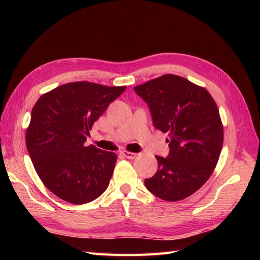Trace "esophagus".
Wrapping results in <instances>:
<instances>
[{
    "label": "esophagus",
    "mask_w": 260,
    "mask_h": 260,
    "mask_svg": "<svg viewBox=\"0 0 260 260\" xmlns=\"http://www.w3.org/2000/svg\"><path fill=\"white\" fill-rule=\"evenodd\" d=\"M121 155L125 156L126 158H129V159H133L137 156L136 153H133V152H127V151H123L121 152Z\"/></svg>",
    "instance_id": "obj_1"
}]
</instances>
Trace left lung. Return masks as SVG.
I'll use <instances>...</instances> for the list:
<instances>
[{
    "label": "left lung",
    "mask_w": 260,
    "mask_h": 260,
    "mask_svg": "<svg viewBox=\"0 0 260 260\" xmlns=\"http://www.w3.org/2000/svg\"><path fill=\"white\" fill-rule=\"evenodd\" d=\"M134 90L148 105L155 128L169 134V155L155 156L158 169L145 179L146 189L165 201L183 200L209 180L221 153L217 104L203 87L170 74Z\"/></svg>",
    "instance_id": "1"
}]
</instances>
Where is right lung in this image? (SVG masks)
<instances>
[{"label": "right lung", "mask_w": 260, "mask_h": 260, "mask_svg": "<svg viewBox=\"0 0 260 260\" xmlns=\"http://www.w3.org/2000/svg\"><path fill=\"white\" fill-rule=\"evenodd\" d=\"M125 89L69 82L43 93L33 106L26 148L39 178L58 198L84 204L107 189L117 155L85 142L93 123Z\"/></svg>", "instance_id": "right-lung-1"}]
</instances>
